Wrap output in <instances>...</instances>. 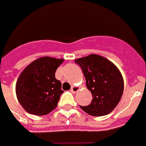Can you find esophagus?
Returning <instances> with one entry per match:
<instances>
[{
    "label": "esophagus",
    "mask_w": 146,
    "mask_h": 146,
    "mask_svg": "<svg viewBox=\"0 0 146 146\" xmlns=\"http://www.w3.org/2000/svg\"><path fill=\"white\" fill-rule=\"evenodd\" d=\"M79 90V87H77V86H72V88H71V92H72V94H75V93H77Z\"/></svg>",
    "instance_id": "1"
}]
</instances>
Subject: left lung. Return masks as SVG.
Instances as JSON below:
<instances>
[{
	"label": "left lung",
	"mask_w": 146,
	"mask_h": 146,
	"mask_svg": "<svg viewBox=\"0 0 146 146\" xmlns=\"http://www.w3.org/2000/svg\"><path fill=\"white\" fill-rule=\"evenodd\" d=\"M82 69L86 86L93 99L88 106H80L93 116L109 114L118 105L123 91V80L114 64L98 55H90L74 60Z\"/></svg>",
	"instance_id": "1"
}]
</instances>
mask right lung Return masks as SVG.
Instances as JSON below:
<instances>
[{"instance_id":"add662e5","label":"right lung","mask_w":146,"mask_h":146,"mask_svg":"<svg viewBox=\"0 0 146 146\" xmlns=\"http://www.w3.org/2000/svg\"><path fill=\"white\" fill-rule=\"evenodd\" d=\"M63 62L64 59L40 58L20 74L16 84L17 97L28 113L44 115L57 108L64 91L55 74Z\"/></svg>"}]
</instances>
